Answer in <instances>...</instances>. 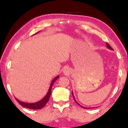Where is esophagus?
Instances as JSON below:
<instances>
[{
  "label": "esophagus",
  "mask_w": 128,
  "mask_h": 128,
  "mask_svg": "<svg viewBox=\"0 0 128 128\" xmlns=\"http://www.w3.org/2000/svg\"><path fill=\"white\" fill-rule=\"evenodd\" d=\"M63 72H64V73H67V71H66V69H64V71H63Z\"/></svg>",
  "instance_id": "esophagus-1"
}]
</instances>
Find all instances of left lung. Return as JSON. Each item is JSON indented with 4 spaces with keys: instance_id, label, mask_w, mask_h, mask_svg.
Returning <instances> with one entry per match:
<instances>
[{
    "instance_id": "left-lung-1",
    "label": "left lung",
    "mask_w": 128,
    "mask_h": 128,
    "mask_svg": "<svg viewBox=\"0 0 128 128\" xmlns=\"http://www.w3.org/2000/svg\"><path fill=\"white\" fill-rule=\"evenodd\" d=\"M106 44H107V48H109V49H110V50H113V49H112V47H111V46H110V45L109 44H108V43H106ZM72 95H73V98H74V100H75L76 103H77L80 106V104H79L78 103H77V102L76 100V99H75L74 96V95H73V92H72ZM81 107H82V108H86V107H83V106H81Z\"/></svg>"
}]
</instances>
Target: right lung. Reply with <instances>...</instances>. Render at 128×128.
I'll return each mask as SVG.
<instances>
[{"instance_id": "add662e5", "label": "right lung", "mask_w": 128, "mask_h": 128, "mask_svg": "<svg viewBox=\"0 0 128 128\" xmlns=\"http://www.w3.org/2000/svg\"><path fill=\"white\" fill-rule=\"evenodd\" d=\"M59 78V76H56L54 78V80L51 82L50 86L48 90V92H47V94L46 95V96H45L43 99H41V100H40V101L36 102H35V103H29L24 102L20 101V100H18V99H17L16 98H16V100L18 102V103L20 104V105L22 106V107H24L25 108H29V109H32V110L41 109V108H42L43 107H44V106L46 104V103L48 102L50 97V96H51V89H52V86H53V84H54V82H55L56 80Z\"/></svg>"}]
</instances>
